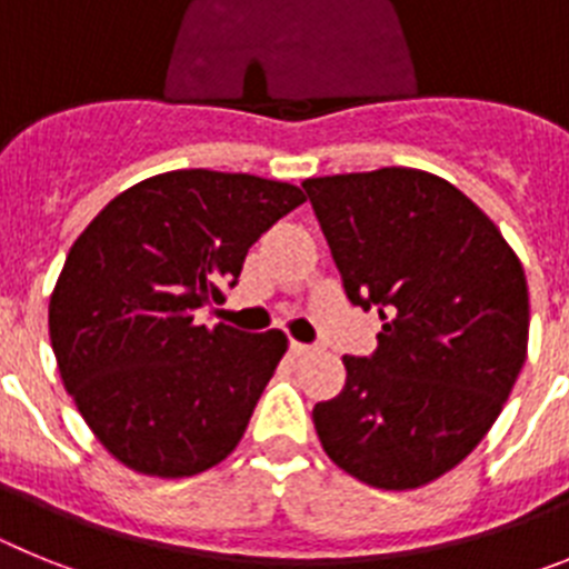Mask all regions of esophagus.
I'll return each mask as SVG.
<instances>
[{
    "instance_id": "34e87169",
    "label": "esophagus",
    "mask_w": 569,
    "mask_h": 569,
    "mask_svg": "<svg viewBox=\"0 0 569 569\" xmlns=\"http://www.w3.org/2000/svg\"><path fill=\"white\" fill-rule=\"evenodd\" d=\"M290 350H293L296 356H308V353H313L316 347L313 345H301V341H290Z\"/></svg>"
}]
</instances>
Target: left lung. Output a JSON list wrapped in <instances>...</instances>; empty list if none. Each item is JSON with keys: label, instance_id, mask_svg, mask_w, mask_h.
Returning a JSON list of instances; mask_svg holds the SVG:
<instances>
[{"label": "left lung", "instance_id": "8db88e82", "mask_svg": "<svg viewBox=\"0 0 569 569\" xmlns=\"http://www.w3.org/2000/svg\"><path fill=\"white\" fill-rule=\"evenodd\" d=\"M347 299L381 316L379 347L345 356L341 393L313 407L325 453L379 490L453 470L499 419L527 356L519 256L433 173L381 168L301 182Z\"/></svg>", "mask_w": 569, "mask_h": 569}]
</instances>
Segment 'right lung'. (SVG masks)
<instances>
[{
    "label": "right lung",
    "mask_w": 569,
    "mask_h": 569,
    "mask_svg": "<svg viewBox=\"0 0 569 569\" xmlns=\"http://www.w3.org/2000/svg\"><path fill=\"white\" fill-rule=\"evenodd\" d=\"M305 202L250 173L170 170L104 204L70 248L48 328L64 390L113 459L184 479L228 459L288 350L281 330L196 325L250 244Z\"/></svg>",
    "instance_id": "obj_1"
}]
</instances>
